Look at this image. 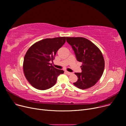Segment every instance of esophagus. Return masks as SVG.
<instances>
[{
  "label": "esophagus",
  "mask_w": 126,
  "mask_h": 126,
  "mask_svg": "<svg viewBox=\"0 0 126 126\" xmlns=\"http://www.w3.org/2000/svg\"><path fill=\"white\" fill-rule=\"evenodd\" d=\"M65 73L67 75H71V74H72L71 72H68V71H65Z\"/></svg>",
  "instance_id": "1"
}]
</instances>
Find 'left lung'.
<instances>
[{
  "mask_svg": "<svg viewBox=\"0 0 126 126\" xmlns=\"http://www.w3.org/2000/svg\"><path fill=\"white\" fill-rule=\"evenodd\" d=\"M66 41L75 51L77 61L82 62V72H76L78 81L75 86L81 89L94 86L102 77L105 68L102 53L97 46L83 37H66Z\"/></svg>",
  "mask_w": 126,
  "mask_h": 126,
  "instance_id": "8db88e82",
  "label": "left lung"
}]
</instances>
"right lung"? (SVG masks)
<instances>
[{
  "mask_svg": "<svg viewBox=\"0 0 126 126\" xmlns=\"http://www.w3.org/2000/svg\"><path fill=\"white\" fill-rule=\"evenodd\" d=\"M66 42V37L46 38L32 45L24 58V76L32 86L39 90L48 89L57 82L64 71L55 68L54 60L58 50Z\"/></svg>",
  "mask_w": 126,
  "mask_h": 126,
  "instance_id": "1",
  "label": "right lung"
}]
</instances>
